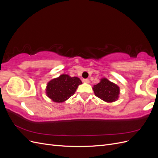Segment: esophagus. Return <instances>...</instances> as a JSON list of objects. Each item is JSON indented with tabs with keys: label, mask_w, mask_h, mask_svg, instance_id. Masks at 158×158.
<instances>
[{
	"label": "esophagus",
	"mask_w": 158,
	"mask_h": 158,
	"mask_svg": "<svg viewBox=\"0 0 158 158\" xmlns=\"http://www.w3.org/2000/svg\"><path fill=\"white\" fill-rule=\"evenodd\" d=\"M83 82H84V83L88 84V83L89 82V79H84V80H83Z\"/></svg>",
	"instance_id": "obj_1"
}]
</instances>
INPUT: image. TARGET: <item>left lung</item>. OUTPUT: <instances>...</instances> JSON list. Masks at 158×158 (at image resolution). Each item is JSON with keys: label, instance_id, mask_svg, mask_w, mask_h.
<instances>
[{"label": "left lung", "instance_id": "8db88e82", "mask_svg": "<svg viewBox=\"0 0 158 158\" xmlns=\"http://www.w3.org/2000/svg\"><path fill=\"white\" fill-rule=\"evenodd\" d=\"M93 89L95 96L108 103L115 102L120 94V89L118 85L106 78H102L99 83L94 85Z\"/></svg>", "mask_w": 158, "mask_h": 158}]
</instances>
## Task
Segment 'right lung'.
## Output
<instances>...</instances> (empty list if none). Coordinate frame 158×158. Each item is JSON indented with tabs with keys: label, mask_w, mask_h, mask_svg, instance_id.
Masks as SVG:
<instances>
[{
	"label": "right lung",
	"mask_w": 158,
	"mask_h": 158,
	"mask_svg": "<svg viewBox=\"0 0 158 158\" xmlns=\"http://www.w3.org/2000/svg\"><path fill=\"white\" fill-rule=\"evenodd\" d=\"M82 84L78 77L62 74L47 83L46 94L54 102L62 103L73 95L78 85Z\"/></svg>",
	"instance_id": "right-lung-1"
}]
</instances>
